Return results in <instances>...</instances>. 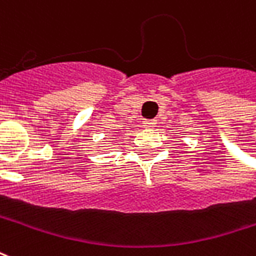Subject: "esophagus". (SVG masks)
Returning a JSON list of instances; mask_svg holds the SVG:
<instances>
[{"label": "esophagus", "instance_id": "obj_1", "mask_svg": "<svg viewBox=\"0 0 256 256\" xmlns=\"http://www.w3.org/2000/svg\"><path fill=\"white\" fill-rule=\"evenodd\" d=\"M156 120H144V126L148 128H153L156 126Z\"/></svg>", "mask_w": 256, "mask_h": 256}]
</instances>
